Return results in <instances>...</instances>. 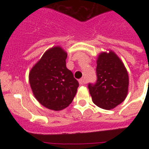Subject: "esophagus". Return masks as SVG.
Masks as SVG:
<instances>
[{"label":"esophagus","instance_id":"1","mask_svg":"<svg viewBox=\"0 0 149 149\" xmlns=\"http://www.w3.org/2000/svg\"><path fill=\"white\" fill-rule=\"evenodd\" d=\"M79 84H81V85H84V84H86V81H85V80L84 78H81L79 80Z\"/></svg>","mask_w":149,"mask_h":149}]
</instances>
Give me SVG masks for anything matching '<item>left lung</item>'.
Here are the masks:
<instances>
[{
    "label": "left lung",
    "instance_id": "1",
    "mask_svg": "<svg viewBox=\"0 0 149 149\" xmlns=\"http://www.w3.org/2000/svg\"><path fill=\"white\" fill-rule=\"evenodd\" d=\"M97 81L88 88L93 103L104 110L115 108L127 97L129 77L127 69L115 52H101L97 59Z\"/></svg>",
    "mask_w": 149,
    "mask_h": 149
}]
</instances>
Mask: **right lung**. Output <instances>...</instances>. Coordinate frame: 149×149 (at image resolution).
<instances>
[{
    "instance_id": "add662e5",
    "label": "right lung",
    "mask_w": 149,
    "mask_h": 149,
    "mask_svg": "<svg viewBox=\"0 0 149 149\" xmlns=\"http://www.w3.org/2000/svg\"><path fill=\"white\" fill-rule=\"evenodd\" d=\"M67 53L60 46L47 50L29 73L36 99L49 110L65 109L73 101L78 81L65 65Z\"/></svg>"
}]
</instances>
